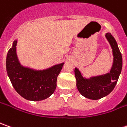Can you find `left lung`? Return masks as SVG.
<instances>
[{
    "label": "left lung",
    "instance_id": "left-lung-1",
    "mask_svg": "<svg viewBox=\"0 0 127 127\" xmlns=\"http://www.w3.org/2000/svg\"><path fill=\"white\" fill-rule=\"evenodd\" d=\"M105 37L113 54V63L110 72L86 79L82 76L79 69H74L77 89L83 96L91 100H98L111 93L117 84L122 68V57L115 38L110 33H106Z\"/></svg>",
    "mask_w": 127,
    "mask_h": 127
}]
</instances>
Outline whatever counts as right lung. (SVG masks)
<instances>
[{
	"label": "right lung",
	"mask_w": 127,
	"mask_h": 127,
	"mask_svg": "<svg viewBox=\"0 0 127 127\" xmlns=\"http://www.w3.org/2000/svg\"><path fill=\"white\" fill-rule=\"evenodd\" d=\"M17 41H14L6 58L7 75L15 91L28 100L39 101L48 98L54 93L57 78L64 63L43 70H35L20 64L16 53Z\"/></svg>",
	"instance_id": "obj_1"
}]
</instances>
